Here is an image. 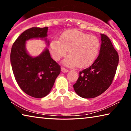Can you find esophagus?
<instances>
[{
    "mask_svg": "<svg viewBox=\"0 0 131 131\" xmlns=\"http://www.w3.org/2000/svg\"><path fill=\"white\" fill-rule=\"evenodd\" d=\"M61 71L63 73H67V72H68L69 70H68V69H66L65 68L62 67L61 68Z\"/></svg>",
    "mask_w": 131,
    "mask_h": 131,
    "instance_id": "obj_1",
    "label": "esophagus"
}]
</instances>
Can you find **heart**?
<instances>
[{
	"label": "heart",
	"instance_id": "b5f03b06",
	"mask_svg": "<svg viewBox=\"0 0 131 131\" xmlns=\"http://www.w3.org/2000/svg\"><path fill=\"white\" fill-rule=\"evenodd\" d=\"M100 42L96 37L78 30L65 31L58 40L50 44V51L55 61L65 57L69 50L70 56L64 61L69 66L78 65L79 68L90 66L99 54Z\"/></svg>",
	"mask_w": 131,
	"mask_h": 131
}]
</instances>
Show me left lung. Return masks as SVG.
<instances>
[{
    "instance_id": "obj_1",
    "label": "left lung",
    "mask_w": 131,
    "mask_h": 131,
    "mask_svg": "<svg viewBox=\"0 0 131 131\" xmlns=\"http://www.w3.org/2000/svg\"><path fill=\"white\" fill-rule=\"evenodd\" d=\"M99 55L89 68L79 73L73 88L83 98H92L102 94L112 84L116 74L119 58L110 39L101 34Z\"/></svg>"
}]
</instances>
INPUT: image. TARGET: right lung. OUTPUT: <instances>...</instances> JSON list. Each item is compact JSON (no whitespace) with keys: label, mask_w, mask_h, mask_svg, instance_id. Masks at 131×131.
Masks as SVG:
<instances>
[{"label":"right lung","mask_w":131,"mask_h":131,"mask_svg":"<svg viewBox=\"0 0 131 131\" xmlns=\"http://www.w3.org/2000/svg\"><path fill=\"white\" fill-rule=\"evenodd\" d=\"M47 30L48 27L28 29L16 39L11 51L10 61L15 80L24 92L36 98L49 94L61 72V66L51 58L47 48L35 58L30 57L25 49L26 40L45 38Z\"/></svg>","instance_id":"right-lung-1"}]
</instances>
